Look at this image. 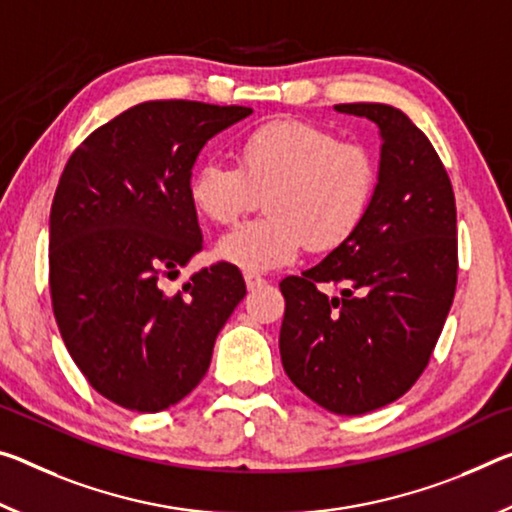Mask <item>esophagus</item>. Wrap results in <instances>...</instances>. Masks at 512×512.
<instances>
[{"instance_id": "obj_1", "label": "esophagus", "mask_w": 512, "mask_h": 512, "mask_svg": "<svg viewBox=\"0 0 512 512\" xmlns=\"http://www.w3.org/2000/svg\"><path fill=\"white\" fill-rule=\"evenodd\" d=\"M243 280H246L248 291H257V289L266 287V280L262 278V275H257V273H246V275H243Z\"/></svg>"}]
</instances>
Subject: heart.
Listing matches in <instances>:
<instances>
[{
	"label": "heart",
	"mask_w": 512,
	"mask_h": 512,
	"mask_svg": "<svg viewBox=\"0 0 512 512\" xmlns=\"http://www.w3.org/2000/svg\"><path fill=\"white\" fill-rule=\"evenodd\" d=\"M378 159L364 143L305 120H273L239 145V166L205 159L189 196L202 216L232 223L266 200V218L241 223L216 257L248 273L294 262L300 250L335 253L362 230L378 191Z\"/></svg>",
	"instance_id": "1"
}]
</instances>
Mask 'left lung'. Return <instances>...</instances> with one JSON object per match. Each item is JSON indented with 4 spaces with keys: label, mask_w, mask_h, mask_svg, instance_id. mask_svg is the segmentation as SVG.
I'll return each mask as SVG.
<instances>
[{
    "label": "left lung",
    "mask_w": 512,
    "mask_h": 512,
    "mask_svg": "<svg viewBox=\"0 0 512 512\" xmlns=\"http://www.w3.org/2000/svg\"><path fill=\"white\" fill-rule=\"evenodd\" d=\"M380 129L371 214L344 248L280 282L282 367L335 415H364L417 383L458 282L456 198L426 134L389 104H335ZM321 284L343 287L330 299Z\"/></svg>",
    "instance_id": "obj_1"
}]
</instances>
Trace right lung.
Returning <instances> with one entry per match:
<instances>
[{"mask_svg":"<svg viewBox=\"0 0 512 512\" xmlns=\"http://www.w3.org/2000/svg\"><path fill=\"white\" fill-rule=\"evenodd\" d=\"M253 113L154 100L97 127L70 154L50 212V294L70 358L104 399L136 412L191 394L216 335L246 296L218 262L166 294L202 250L191 168L205 143Z\"/></svg>","mask_w":512,"mask_h":512,"instance_id":"add662e5","label":"right lung"}]
</instances>
